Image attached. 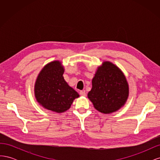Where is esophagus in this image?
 <instances>
[{"label": "esophagus", "mask_w": 160, "mask_h": 160, "mask_svg": "<svg viewBox=\"0 0 160 160\" xmlns=\"http://www.w3.org/2000/svg\"><path fill=\"white\" fill-rule=\"evenodd\" d=\"M79 94L81 96H85L86 93H85V91H79Z\"/></svg>", "instance_id": "34e87169"}]
</instances>
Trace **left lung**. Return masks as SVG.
Instances as JSON below:
<instances>
[{
    "label": "left lung",
    "mask_w": 160,
    "mask_h": 160,
    "mask_svg": "<svg viewBox=\"0 0 160 160\" xmlns=\"http://www.w3.org/2000/svg\"><path fill=\"white\" fill-rule=\"evenodd\" d=\"M88 96L101 113L108 114L119 110L129 96V85L123 72L112 62L104 61L92 79V89Z\"/></svg>",
    "instance_id": "left-lung-1"
}]
</instances>
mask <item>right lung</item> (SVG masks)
Here are the masks:
<instances>
[{"instance_id":"obj_1","label":"right lung","mask_w":160,"mask_h":160,"mask_svg":"<svg viewBox=\"0 0 160 160\" xmlns=\"http://www.w3.org/2000/svg\"><path fill=\"white\" fill-rule=\"evenodd\" d=\"M64 68L59 61L47 64L38 74L35 84V96L43 108L57 113L68 110L79 95L63 78Z\"/></svg>"}]
</instances>
